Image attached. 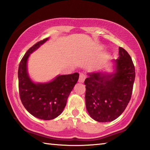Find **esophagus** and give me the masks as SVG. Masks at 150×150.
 <instances>
[{"instance_id":"obj_1","label":"esophagus","mask_w":150,"mask_h":150,"mask_svg":"<svg viewBox=\"0 0 150 150\" xmlns=\"http://www.w3.org/2000/svg\"><path fill=\"white\" fill-rule=\"evenodd\" d=\"M86 77V76L85 74L84 73H80L79 75V83H83Z\"/></svg>"}]
</instances>
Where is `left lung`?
I'll list each match as a JSON object with an SVG mask.
<instances>
[{
	"label": "left lung",
	"mask_w": 150,
	"mask_h": 150,
	"mask_svg": "<svg viewBox=\"0 0 150 150\" xmlns=\"http://www.w3.org/2000/svg\"><path fill=\"white\" fill-rule=\"evenodd\" d=\"M119 57L114 60L116 72L110 75L88 73L86 85V108L90 116L98 122H111L119 117L131 98L135 68L131 57L119 48Z\"/></svg>",
	"instance_id": "8db88e82"
}]
</instances>
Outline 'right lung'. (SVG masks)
<instances>
[{
	"label": "right lung",
	"mask_w": 150,
	"mask_h": 150,
	"mask_svg": "<svg viewBox=\"0 0 150 150\" xmlns=\"http://www.w3.org/2000/svg\"><path fill=\"white\" fill-rule=\"evenodd\" d=\"M48 40L37 42L26 52L18 68V86L22 104L37 118L51 120L60 115L66 107L67 98L79 79L78 73L59 75L48 83L36 84L30 79L27 62L33 52Z\"/></svg>",
	"instance_id": "add662e5"
}]
</instances>
